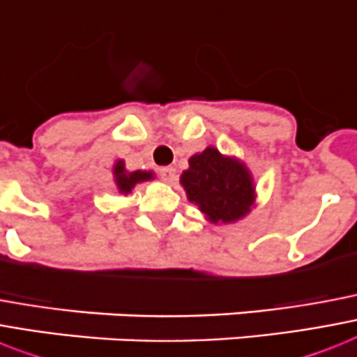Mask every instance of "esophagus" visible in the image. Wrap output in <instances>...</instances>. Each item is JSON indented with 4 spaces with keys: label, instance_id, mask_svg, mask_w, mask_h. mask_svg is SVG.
I'll list each match as a JSON object with an SVG mask.
<instances>
[{
    "label": "esophagus",
    "instance_id": "1",
    "mask_svg": "<svg viewBox=\"0 0 357 357\" xmlns=\"http://www.w3.org/2000/svg\"><path fill=\"white\" fill-rule=\"evenodd\" d=\"M159 176H161L165 183H174L176 181V169L174 167H163V169H159Z\"/></svg>",
    "mask_w": 357,
    "mask_h": 357
}]
</instances>
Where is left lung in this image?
I'll use <instances>...</instances> for the list:
<instances>
[{
    "mask_svg": "<svg viewBox=\"0 0 357 357\" xmlns=\"http://www.w3.org/2000/svg\"><path fill=\"white\" fill-rule=\"evenodd\" d=\"M179 181L187 198L213 224L244 218L255 204V185L248 167L236 158L222 155L214 146L194 153Z\"/></svg>",
    "mask_w": 357,
    "mask_h": 357,
    "instance_id": "1",
    "label": "left lung"
}]
</instances>
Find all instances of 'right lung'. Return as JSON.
Masks as SVG:
<instances>
[{
    "instance_id": "right-lung-1",
    "label": "right lung",
    "mask_w": 357,
    "mask_h": 357,
    "mask_svg": "<svg viewBox=\"0 0 357 357\" xmlns=\"http://www.w3.org/2000/svg\"><path fill=\"white\" fill-rule=\"evenodd\" d=\"M113 176H115V185H117L119 192L130 194L132 188L137 183L149 181L153 178V172H144V170H135V172H126L124 169V161H117L113 165Z\"/></svg>"
}]
</instances>
